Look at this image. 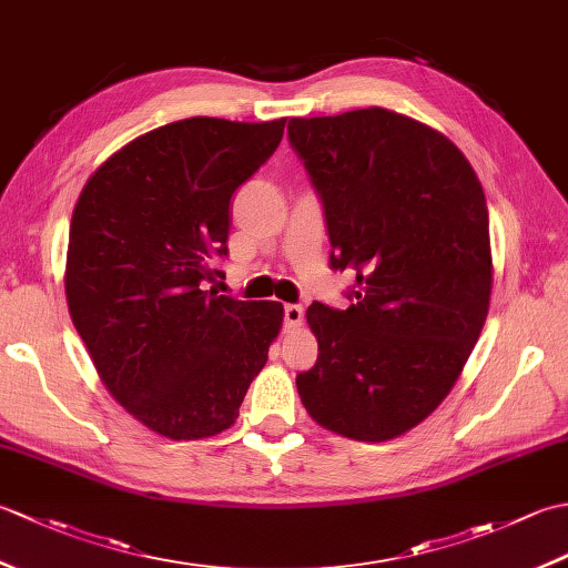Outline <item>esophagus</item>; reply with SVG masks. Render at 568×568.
Instances as JSON below:
<instances>
[{"label": "esophagus", "instance_id": "obj_1", "mask_svg": "<svg viewBox=\"0 0 568 568\" xmlns=\"http://www.w3.org/2000/svg\"><path fill=\"white\" fill-rule=\"evenodd\" d=\"M303 317H305V310L300 305H285V327L287 329H295L303 324Z\"/></svg>", "mask_w": 568, "mask_h": 568}]
</instances>
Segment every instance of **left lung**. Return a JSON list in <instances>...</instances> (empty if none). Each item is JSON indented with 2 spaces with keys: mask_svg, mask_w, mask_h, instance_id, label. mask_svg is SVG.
<instances>
[{
  "mask_svg": "<svg viewBox=\"0 0 568 568\" xmlns=\"http://www.w3.org/2000/svg\"><path fill=\"white\" fill-rule=\"evenodd\" d=\"M287 136L324 204L334 271L354 305L307 307L317 364L297 376L310 417L388 442L452 393L493 291L488 207L466 155L383 106L293 119Z\"/></svg>",
  "mask_w": 568,
  "mask_h": 568,
  "instance_id": "1",
  "label": "left lung"
}]
</instances>
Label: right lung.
<instances>
[{
  "label": "right lung",
  "instance_id": "obj_1",
  "mask_svg": "<svg viewBox=\"0 0 568 568\" xmlns=\"http://www.w3.org/2000/svg\"><path fill=\"white\" fill-rule=\"evenodd\" d=\"M283 129L214 116L159 126L110 155L72 210V324L114 400L161 437L232 427L283 327L281 303L207 287L222 277L229 202Z\"/></svg>",
  "mask_w": 568,
  "mask_h": 568
}]
</instances>
